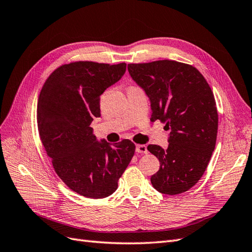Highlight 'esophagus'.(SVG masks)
Listing matches in <instances>:
<instances>
[{
  "label": "esophagus",
  "mask_w": 252,
  "mask_h": 252,
  "mask_svg": "<svg viewBox=\"0 0 252 252\" xmlns=\"http://www.w3.org/2000/svg\"><path fill=\"white\" fill-rule=\"evenodd\" d=\"M135 151H136V152H139V154H144V155H146L147 152H148L146 145H136Z\"/></svg>",
  "instance_id": "1"
}]
</instances>
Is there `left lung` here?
<instances>
[{"mask_svg": "<svg viewBox=\"0 0 252 252\" xmlns=\"http://www.w3.org/2000/svg\"><path fill=\"white\" fill-rule=\"evenodd\" d=\"M128 71L150 98V121L170 130L167 149L147 147L159 161L151 184L164 194L185 192L202 178L216 147L219 116L209 84L192 65L172 60L128 64Z\"/></svg>", "mask_w": 252, "mask_h": 252, "instance_id": "1", "label": "left lung"}]
</instances>
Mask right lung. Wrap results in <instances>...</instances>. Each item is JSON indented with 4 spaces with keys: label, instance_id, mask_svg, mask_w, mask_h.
I'll use <instances>...</instances> for the list:
<instances>
[{
    "label": "right lung",
    "instance_id": "obj_1",
    "mask_svg": "<svg viewBox=\"0 0 252 252\" xmlns=\"http://www.w3.org/2000/svg\"><path fill=\"white\" fill-rule=\"evenodd\" d=\"M125 71V63L64 64L45 81L37 100V129L55 171L68 188L89 199L116 191L135 151L130 140L97 142L90 127L101 117V94Z\"/></svg>",
    "mask_w": 252,
    "mask_h": 252
}]
</instances>
